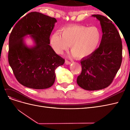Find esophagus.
I'll list each match as a JSON object with an SVG mask.
<instances>
[{
    "mask_svg": "<svg viewBox=\"0 0 130 130\" xmlns=\"http://www.w3.org/2000/svg\"><path fill=\"white\" fill-rule=\"evenodd\" d=\"M65 63H66V64H67V65H69V64H71V62L68 61H67V60H66Z\"/></svg>",
    "mask_w": 130,
    "mask_h": 130,
    "instance_id": "34e87169",
    "label": "esophagus"
}]
</instances>
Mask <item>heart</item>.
Listing matches in <instances>:
<instances>
[{
  "mask_svg": "<svg viewBox=\"0 0 130 130\" xmlns=\"http://www.w3.org/2000/svg\"><path fill=\"white\" fill-rule=\"evenodd\" d=\"M61 35L55 32L50 37V44L57 54H62L71 45V56L80 59L91 56L99 47L101 32L95 26L74 25L62 28Z\"/></svg>",
  "mask_w": 130,
  "mask_h": 130,
  "instance_id": "heart-1",
  "label": "heart"
}]
</instances>
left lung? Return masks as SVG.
<instances>
[{"mask_svg":"<svg viewBox=\"0 0 130 130\" xmlns=\"http://www.w3.org/2000/svg\"><path fill=\"white\" fill-rule=\"evenodd\" d=\"M100 21L103 36L99 48L89 57L82 59V72L77 84L87 90L107 87L112 83L122 61V42L111 21L103 15L93 14Z\"/></svg>","mask_w":130,"mask_h":130,"instance_id":"1","label":"left lung"}]
</instances>
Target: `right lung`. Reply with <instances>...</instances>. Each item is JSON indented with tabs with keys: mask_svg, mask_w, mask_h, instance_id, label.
Masks as SVG:
<instances>
[{
	"mask_svg": "<svg viewBox=\"0 0 130 130\" xmlns=\"http://www.w3.org/2000/svg\"><path fill=\"white\" fill-rule=\"evenodd\" d=\"M57 20L37 12L26 14L15 25L9 37V62L17 81L36 89L50 87L55 80L56 69L64 60L50 44V36ZM28 36L34 45L27 46Z\"/></svg>",
	"mask_w": 130,
	"mask_h": 130,
	"instance_id": "obj_1",
	"label": "right lung"
}]
</instances>
